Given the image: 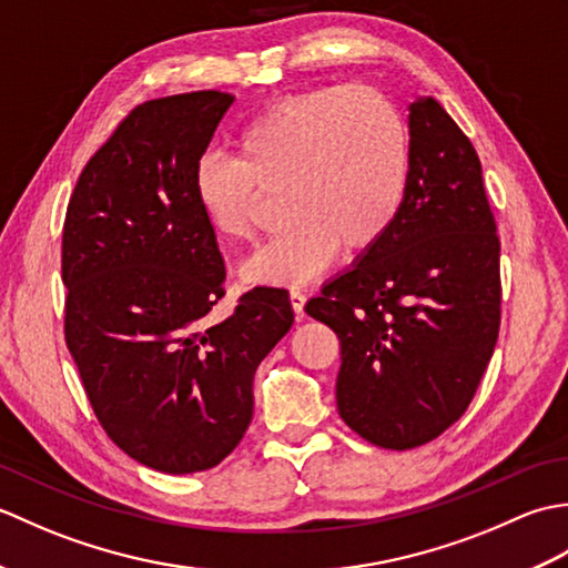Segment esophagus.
<instances>
[{
  "instance_id": "34e87169",
  "label": "esophagus",
  "mask_w": 568,
  "mask_h": 568,
  "mask_svg": "<svg viewBox=\"0 0 568 568\" xmlns=\"http://www.w3.org/2000/svg\"><path fill=\"white\" fill-rule=\"evenodd\" d=\"M305 293L303 291H297V287H293L291 291V305H293V310H295V315L297 317H303L305 315Z\"/></svg>"
}]
</instances>
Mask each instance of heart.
I'll return each instance as SVG.
<instances>
[{"instance_id":"heart-1","label":"heart","mask_w":568,"mask_h":568,"mask_svg":"<svg viewBox=\"0 0 568 568\" xmlns=\"http://www.w3.org/2000/svg\"><path fill=\"white\" fill-rule=\"evenodd\" d=\"M239 159L204 153L192 192L229 241L256 239L273 197L295 220L244 265L256 283H305L339 248L364 253L390 232L409 185L403 114L371 88L336 84L273 102L239 134Z\"/></svg>"}]
</instances>
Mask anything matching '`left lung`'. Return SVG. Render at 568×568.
Segmentation results:
<instances>
[{
  "instance_id": "obj_1",
  "label": "left lung",
  "mask_w": 568,
  "mask_h": 568,
  "mask_svg": "<svg viewBox=\"0 0 568 568\" xmlns=\"http://www.w3.org/2000/svg\"><path fill=\"white\" fill-rule=\"evenodd\" d=\"M480 161L437 100L409 104L403 212L305 305L339 336L336 407L358 437L415 449L466 413L500 329V239Z\"/></svg>"
}]
</instances>
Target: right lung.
I'll return each mask as SVG.
<instances>
[{
  "instance_id": "1",
  "label": "right lung",
  "mask_w": 568,
  "mask_h": 568,
  "mask_svg": "<svg viewBox=\"0 0 568 568\" xmlns=\"http://www.w3.org/2000/svg\"><path fill=\"white\" fill-rule=\"evenodd\" d=\"M234 98L134 106L82 168L63 224L65 344L110 439L163 474L207 470L253 415V373L291 332L287 291L253 287L216 320L224 261L192 173Z\"/></svg>"
}]
</instances>
